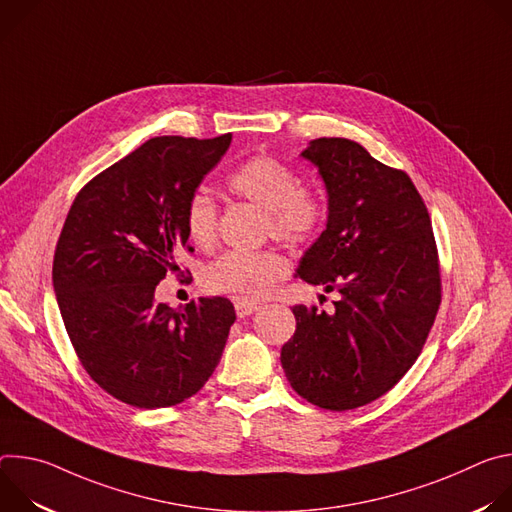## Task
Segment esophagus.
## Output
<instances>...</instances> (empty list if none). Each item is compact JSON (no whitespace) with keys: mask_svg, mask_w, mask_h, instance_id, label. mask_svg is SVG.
<instances>
[{"mask_svg":"<svg viewBox=\"0 0 512 512\" xmlns=\"http://www.w3.org/2000/svg\"><path fill=\"white\" fill-rule=\"evenodd\" d=\"M257 310H259V306H257V304H241V302H237V304H235V312H237V316H239V318H247V316L255 314Z\"/></svg>","mask_w":512,"mask_h":512,"instance_id":"34e87169","label":"esophagus"}]
</instances>
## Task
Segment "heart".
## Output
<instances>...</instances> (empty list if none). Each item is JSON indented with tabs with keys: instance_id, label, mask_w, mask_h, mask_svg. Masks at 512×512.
<instances>
[{
	"instance_id": "1",
	"label": "heart",
	"mask_w": 512,
	"mask_h": 512,
	"mask_svg": "<svg viewBox=\"0 0 512 512\" xmlns=\"http://www.w3.org/2000/svg\"><path fill=\"white\" fill-rule=\"evenodd\" d=\"M227 188L265 210L267 233L277 241L289 245L310 243L324 225L326 206L322 198L302 188L298 172L275 158L257 156L247 160L227 178ZM216 221V202L206 192H194L184 212L190 241L200 249L212 247ZM285 273L283 257L273 251H229L204 269L202 283L210 294L255 304L271 294Z\"/></svg>"
}]
</instances>
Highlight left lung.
Returning <instances> with one entry per match:
<instances>
[{
	"label": "left lung",
	"mask_w": 512,
	"mask_h": 512,
	"mask_svg": "<svg viewBox=\"0 0 512 512\" xmlns=\"http://www.w3.org/2000/svg\"><path fill=\"white\" fill-rule=\"evenodd\" d=\"M302 158L324 180L328 221L298 275L340 300L334 314L294 306L281 367L306 401L346 411L379 399L413 367L442 302L440 263L429 212L405 172L344 137L312 139Z\"/></svg>",
	"instance_id": "1"
}]
</instances>
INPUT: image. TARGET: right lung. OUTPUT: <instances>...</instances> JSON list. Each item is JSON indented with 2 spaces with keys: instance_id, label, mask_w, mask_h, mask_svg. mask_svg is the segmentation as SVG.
Wrapping results in <instances>:
<instances>
[{
  "instance_id": "1",
  "label": "right lung",
  "mask_w": 512,
  "mask_h": 512,
  "mask_svg": "<svg viewBox=\"0 0 512 512\" xmlns=\"http://www.w3.org/2000/svg\"><path fill=\"white\" fill-rule=\"evenodd\" d=\"M231 139L152 137L95 176L68 210L52 265L64 328L91 379L127 405L186 401L223 356L233 304L200 298L174 310L156 302V285L178 269L186 204Z\"/></svg>"
}]
</instances>
